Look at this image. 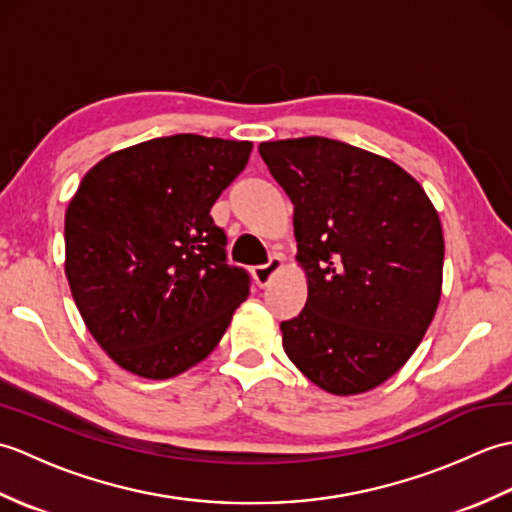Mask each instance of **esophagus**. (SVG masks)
Masks as SVG:
<instances>
[{"mask_svg": "<svg viewBox=\"0 0 512 512\" xmlns=\"http://www.w3.org/2000/svg\"><path fill=\"white\" fill-rule=\"evenodd\" d=\"M284 268V259H281V255H273L268 259L266 264L262 266H255L253 268V275H255V281L262 288H266L270 281H273V277L279 273V270Z\"/></svg>", "mask_w": 512, "mask_h": 512, "instance_id": "34e87169", "label": "esophagus"}]
</instances>
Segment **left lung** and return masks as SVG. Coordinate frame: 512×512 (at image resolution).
Returning <instances> with one entry per match:
<instances>
[{
	"label": "left lung",
	"mask_w": 512,
	"mask_h": 512,
	"mask_svg": "<svg viewBox=\"0 0 512 512\" xmlns=\"http://www.w3.org/2000/svg\"><path fill=\"white\" fill-rule=\"evenodd\" d=\"M295 204L308 301L281 321L288 358L336 396L385 383L416 352L442 292L438 211L409 173L341 140L259 145Z\"/></svg>",
	"instance_id": "obj_1"
}]
</instances>
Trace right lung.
Masks as SVG:
<instances>
[{"mask_svg": "<svg viewBox=\"0 0 512 512\" xmlns=\"http://www.w3.org/2000/svg\"><path fill=\"white\" fill-rule=\"evenodd\" d=\"M248 140L176 134L103 158L65 211V275L116 365L171 378L204 361L246 301L211 206L244 171Z\"/></svg>", "mask_w": 512, "mask_h": 512, "instance_id": "obj_1", "label": "right lung"}]
</instances>
